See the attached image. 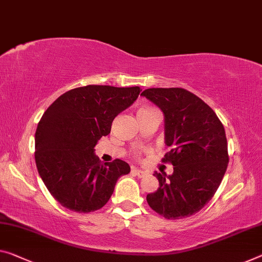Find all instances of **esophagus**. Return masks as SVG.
Returning <instances> with one entry per match:
<instances>
[{
	"instance_id": "esophagus-1",
	"label": "esophagus",
	"mask_w": 262,
	"mask_h": 262,
	"mask_svg": "<svg viewBox=\"0 0 262 262\" xmlns=\"http://www.w3.org/2000/svg\"><path fill=\"white\" fill-rule=\"evenodd\" d=\"M132 173H135V174H136V176H138L139 178H144V177L147 174L146 172H145V171H142V170H138V168H132Z\"/></svg>"
}]
</instances>
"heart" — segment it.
<instances>
[{"label": "heart", "mask_w": 262, "mask_h": 262, "mask_svg": "<svg viewBox=\"0 0 262 262\" xmlns=\"http://www.w3.org/2000/svg\"><path fill=\"white\" fill-rule=\"evenodd\" d=\"M150 110H154V108H151V107H143V108H140V110L138 111V114H140V112H146V111H150Z\"/></svg>", "instance_id": "1"}]
</instances>
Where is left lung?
<instances>
[{"mask_svg":"<svg viewBox=\"0 0 262 262\" xmlns=\"http://www.w3.org/2000/svg\"><path fill=\"white\" fill-rule=\"evenodd\" d=\"M142 96L165 116V143L170 151L163 163L171 176L155 172L159 188L146 195L147 204L164 218L176 220L199 212L215 194L228 165L227 139L215 112L183 88H152Z\"/></svg>","mask_w":262,"mask_h":262,"instance_id":"1","label":"left lung"}]
</instances>
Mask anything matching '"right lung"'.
Returning a JSON list of instances; mask_svg holds the SVG:
<instances>
[{
  "label": "right lung",
  "mask_w": 262,
  "mask_h": 262,
  "mask_svg": "<svg viewBox=\"0 0 262 262\" xmlns=\"http://www.w3.org/2000/svg\"><path fill=\"white\" fill-rule=\"evenodd\" d=\"M139 86L86 85L59 96L44 112L35 134V160L50 194L68 210L97 211L130 173L120 159L103 164L94 155L116 116L138 98Z\"/></svg>",
  "instance_id": "1"
}]
</instances>
